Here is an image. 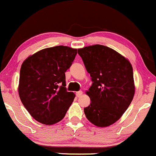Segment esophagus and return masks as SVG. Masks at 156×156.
<instances>
[{
    "label": "esophagus",
    "instance_id": "obj_1",
    "mask_svg": "<svg viewBox=\"0 0 156 156\" xmlns=\"http://www.w3.org/2000/svg\"><path fill=\"white\" fill-rule=\"evenodd\" d=\"M83 94V92L82 91H78V92H76V96L78 97V98H79V97H80Z\"/></svg>",
    "mask_w": 156,
    "mask_h": 156
}]
</instances>
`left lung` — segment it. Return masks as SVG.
Returning a JSON list of instances; mask_svg holds the SVG:
<instances>
[{"label": "left lung", "mask_w": 156, "mask_h": 156, "mask_svg": "<svg viewBox=\"0 0 156 156\" xmlns=\"http://www.w3.org/2000/svg\"><path fill=\"white\" fill-rule=\"evenodd\" d=\"M92 84L87 94L90 98L84 113L89 122L107 127L120 118L134 96L133 67L130 62L112 48L101 44L78 50Z\"/></svg>", "instance_id": "obj_1"}]
</instances>
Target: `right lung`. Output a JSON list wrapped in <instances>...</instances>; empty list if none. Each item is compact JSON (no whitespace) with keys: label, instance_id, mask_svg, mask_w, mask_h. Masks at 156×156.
Returning a JSON list of instances; mask_svg holds the SVG:
<instances>
[{"label":"right lung","instance_id":"add662e5","mask_svg":"<svg viewBox=\"0 0 156 156\" xmlns=\"http://www.w3.org/2000/svg\"><path fill=\"white\" fill-rule=\"evenodd\" d=\"M77 49L55 46L41 50L23 62L18 92L31 117L44 125L62 120L76 94L66 89L65 72L72 65Z\"/></svg>","mask_w":156,"mask_h":156}]
</instances>
